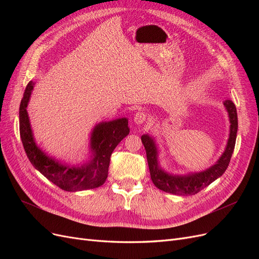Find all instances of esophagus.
Wrapping results in <instances>:
<instances>
[{
	"instance_id": "esophagus-1",
	"label": "esophagus",
	"mask_w": 259,
	"mask_h": 259,
	"mask_svg": "<svg viewBox=\"0 0 259 259\" xmlns=\"http://www.w3.org/2000/svg\"><path fill=\"white\" fill-rule=\"evenodd\" d=\"M147 120V114L144 111H138L134 116V122L136 124H144Z\"/></svg>"
}]
</instances>
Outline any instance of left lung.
<instances>
[{"label":"left lung","instance_id":"8db88e82","mask_svg":"<svg viewBox=\"0 0 259 259\" xmlns=\"http://www.w3.org/2000/svg\"><path fill=\"white\" fill-rule=\"evenodd\" d=\"M224 105L229 113L231 123L228 144H227L225 152L215 165L204 171H201V173H195L187 176H174L163 171L158 165V159H156L158 152H156V147L153 139L148 135L142 136V142L145 146L147 153V161L149 170H150V176L156 188L173 194L192 195L204 189L205 187H207L215 179L221 177L225 173V170L230 163L234 146H236L238 133V114L236 105L232 103V100L226 99L224 101Z\"/></svg>","mask_w":259,"mask_h":259}]
</instances>
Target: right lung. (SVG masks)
<instances>
[{"instance_id":"add662e5","label":"right lung","mask_w":259,"mask_h":259,"mask_svg":"<svg viewBox=\"0 0 259 259\" xmlns=\"http://www.w3.org/2000/svg\"><path fill=\"white\" fill-rule=\"evenodd\" d=\"M30 81L23 93L19 108V132L23 149L31 164L53 184L65 191L94 189L103 185L108 176L110 156L121 140L130 133L127 119H117L96 125L92 133L93 159L81 166H66L46 156L36 147L27 113L28 101L33 90Z\"/></svg>"}]
</instances>
